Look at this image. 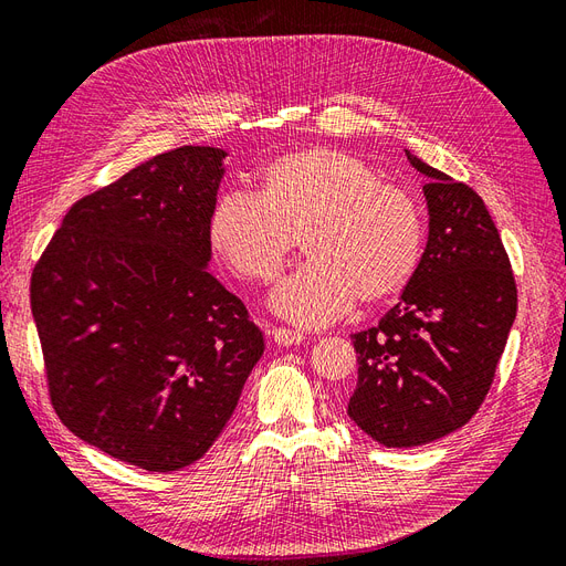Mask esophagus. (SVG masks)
I'll list each match as a JSON object with an SVG mask.
<instances>
[{
	"label": "esophagus",
	"mask_w": 566,
	"mask_h": 566,
	"mask_svg": "<svg viewBox=\"0 0 566 566\" xmlns=\"http://www.w3.org/2000/svg\"><path fill=\"white\" fill-rule=\"evenodd\" d=\"M271 339L276 342V345L281 347H293V345H300V342L304 339V335L300 331H290V328H281V325H276V328L269 331Z\"/></svg>",
	"instance_id": "esophagus-1"
}]
</instances>
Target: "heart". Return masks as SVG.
<instances>
[{"label": "heart", "instance_id": "b5f03b06", "mask_svg": "<svg viewBox=\"0 0 566 566\" xmlns=\"http://www.w3.org/2000/svg\"><path fill=\"white\" fill-rule=\"evenodd\" d=\"M208 238L238 279L269 283L297 248L310 256L273 290L271 306L300 325H323L354 302L387 304L413 285L424 260L420 200L380 181L347 150L312 146L266 163L256 196L221 193Z\"/></svg>", "mask_w": 566, "mask_h": 566}]
</instances>
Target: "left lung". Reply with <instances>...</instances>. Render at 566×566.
Segmentation results:
<instances>
[{
    "mask_svg": "<svg viewBox=\"0 0 566 566\" xmlns=\"http://www.w3.org/2000/svg\"><path fill=\"white\" fill-rule=\"evenodd\" d=\"M430 210L418 276L375 328L354 333L347 413L382 447H422L470 422L493 385L517 316L501 233L474 188L406 150Z\"/></svg>",
    "mask_w": 566,
    "mask_h": 566,
    "instance_id": "obj_1",
    "label": "left lung"
}]
</instances>
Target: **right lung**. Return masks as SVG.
Masks as SVG:
<instances>
[{"instance_id":"obj_1","label":"right lung","mask_w":566,"mask_h":566,"mask_svg":"<svg viewBox=\"0 0 566 566\" xmlns=\"http://www.w3.org/2000/svg\"><path fill=\"white\" fill-rule=\"evenodd\" d=\"M224 156L181 146L80 198L32 269L56 416L148 472L208 453L264 352L245 304L205 269Z\"/></svg>"}]
</instances>
